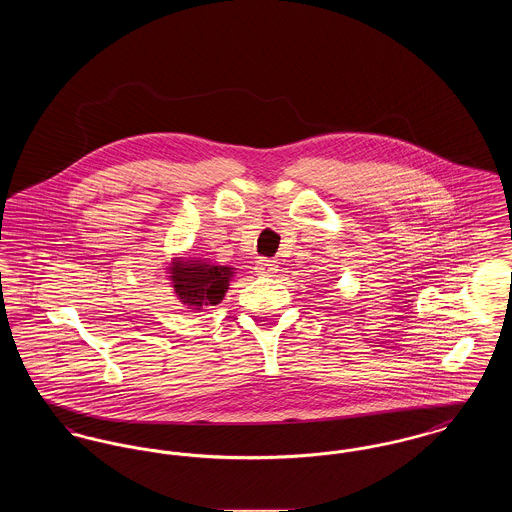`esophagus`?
Segmentation results:
<instances>
[{
  "mask_svg": "<svg viewBox=\"0 0 512 512\" xmlns=\"http://www.w3.org/2000/svg\"><path fill=\"white\" fill-rule=\"evenodd\" d=\"M257 274H261V276H270V274H274L276 270H278V263L276 261H272V259H261V261H257Z\"/></svg>",
  "mask_w": 512,
  "mask_h": 512,
  "instance_id": "obj_1",
  "label": "esophagus"
}]
</instances>
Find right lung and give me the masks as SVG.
Here are the masks:
<instances>
[{"mask_svg": "<svg viewBox=\"0 0 512 512\" xmlns=\"http://www.w3.org/2000/svg\"><path fill=\"white\" fill-rule=\"evenodd\" d=\"M232 270L228 267L203 265L201 261L194 263H178L172 268L174 290L180 299L188 305H219L228 290V280Z\"/></svg>", "mask_w": 512, "mask_h": 512, "instance_id": "right-lung-1", "label": "right lung"}]
</instances>
